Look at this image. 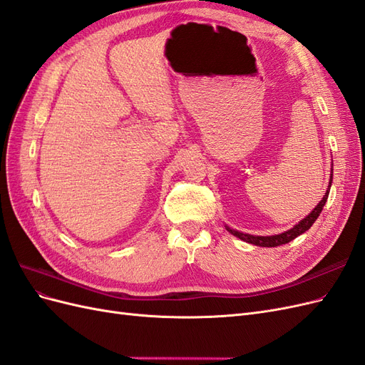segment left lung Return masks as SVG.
<instances>
[{"label": "left lung", "instance_id": "left-lung-1", "mask_svg": "<svg viewBox=\"0 0 365 365\" xmlns=\"http://www.w3.org/2000/svg\"><path fill=\"white\" fill-rule=\"evenodd\" d=\"M332 175H334V169H332V173H330V181H329V185H327L329 189H327L326 195L323 196V200L318 202V205L303 220H300V222H298L295 227H292L291 230L284 231V233L275 235V236H252V235H247V233H240V231H237V230H231L230 227H227V230L233 236L239 237L240 240L248 242V244L257 245V247H279V245L288 244V242L294 240L297 236L303 235L304 231H307L309 228H311L314 225L315 220H317V217L319 216V213H322V210H323V207H324V204L327 201V197H329L330 185H332Z\"/></svg>", "mask_w": 365, "mask_h": 365}]
</instances>
